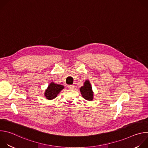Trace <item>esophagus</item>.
<instances>
[{
  "instance_id": "1",
  "label": "esophagus",
  "mask_w": 148,
  "mask_h": 148,
  "mask_svg": "<svg viewBox=\"0 0 148 148\" xmlns=\"http://www.w3.org/2000/svg\"><path fill=\"white\" fill-rule=\"evenodd\" d=\"M68 88L72 90V89H74L75 88V86L74 85H69Z\"/></svg>"
}]
</instances>
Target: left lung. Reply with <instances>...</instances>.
<instances>
[{"mask_svg":"<svg viewBox=\"0 0 148 148\" xmlns=\"http://www.w3.org/2000/svg\"><path fill=\"white\" fill-rule=\"evenodd\" d=\"M82 97L88 101H92L93 99V92L91 84L88 80H86L84 82V86L79 89Z\"/></svg>","mask_w":148,"mask_h":148,"instance_id":"8db88e82","label":"left lung"}]
</instances>
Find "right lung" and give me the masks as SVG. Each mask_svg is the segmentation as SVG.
Listing matches in <instances>:
<instances>
[{"label":"right lung","mask_w":148,"mask_h":148,"mask_svg":"<svg viewBox=\"0 0 148 148\" xmlns=\"http://www.w3.org/2000/svg\"><path fill=\"white\" fill-rule=\"evenodd\" d=\"M64 88V87L60 84L51 82L45 92V95L47 99H53Z\"/></svg>","instance_id":"obj_1"}]
</instances>
